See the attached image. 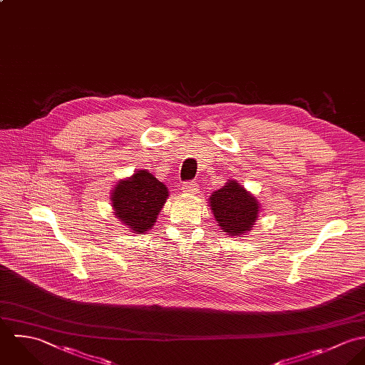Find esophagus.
<instances>
[{
	"label": "esophagus",
	"mask_w": 365,
	"mask_h": 365,
	"mask_svg": "<svg viewBox=\"0 0 365 365\" xmlns=\"http://www.w3.org/2000/svg\"><path fill=\"white\" fill-rule=\"evenodd\" d=\"M182 190L185 192V193H197L199 192V185L196 183V182H193V180H189V182H185L183 185H182Z\"/></svg>",
	"instance_id": "1"
}]
</instances>
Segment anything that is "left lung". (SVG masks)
<instances>
[{
    "mask_svg": "<svg viewBox=\"0 0 365 365\" xmlns=\"http://www.w3.org/2000/svg\"><path fill=\"white\" fill-rule=\"evenodd\" d=\"M209 200L215 217L227 235H240L250 231L258 217V202L235 180L225 183Z\"/></svg>",
    "mask_w": 365,
    "mask_h": 365,
    "instance_id": "1",
    "label": "left lung"
}]
</instances>
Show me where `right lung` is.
<instances>
[{
	"mask_svg": "<svg viewBox=\"0 0 365 365\" xmlns=\"http://www.w3.org/2000/svg\"><path fill=\"white\" fill-rule=\"evenodd\" d=\"M168 196L166 186L143 169L130 179L121 180L115 186L111 200L115 217L140 234L153 225Z\"/></svg>",
	"mask_w": 365,
	"mask_h": 365,
	"instance_id": "add662e5",
	"label": "right lung"
}]
</instances>
